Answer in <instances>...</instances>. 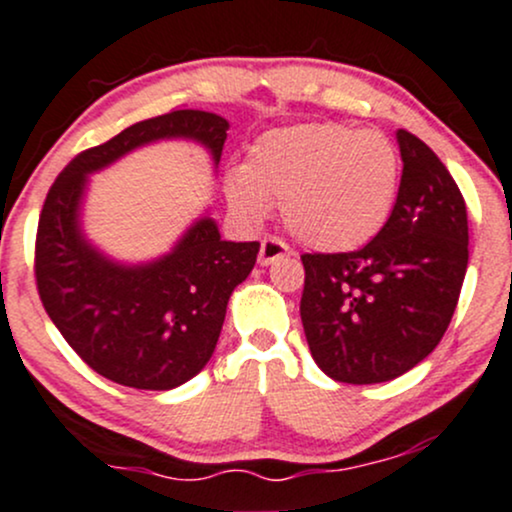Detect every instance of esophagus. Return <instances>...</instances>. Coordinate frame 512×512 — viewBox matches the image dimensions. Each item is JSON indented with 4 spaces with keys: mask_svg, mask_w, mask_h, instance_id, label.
<instances>
[{
    "mask_svg": "<svg viewBox=\"0 0 512 512\" xmlns=\"http://www.w3.org/2000/svg\"><path fill=\"white\" fill-rule=\"evenodd\" d=\"M286 255H289V247H286V243H282L279 238H265L260 245V257H257V260H260L262 267H269Z\"/></svg>",
    "mask_w": 512,
    "mask_h": 512,
    "instance_id": "1",
    "label": "esophagus"
}]
</instances>
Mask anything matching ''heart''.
I'll return each instance as SVG.
<instances>
[{"label":"heart","mask_w":512,"mask_h":512,"mask_svg":"<svg viewBox=\"0 0 512 512\" xmlns=\"http://www.w3.org/2000/svg\"><path fill=\"white\" fill-rule=\"evenodd\" d=\"M401 155L379 131L342 123H301L262 133L226 196L247 221H262L279 199L284 228L303 245L345 252L369 243L396 206Z\"/></svg>","instance_id":"1"}]
</instances>
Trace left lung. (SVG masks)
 I'll return each instance as SVG.
<instances>
[{"label":"left lung","instance_id":"left-lung-1","mask_svg":"<svg viewBox=\"0 0 512 512\" xmlns=\"http://www.w3.org/2000/svg\"><path fill=\"white\" fill-rule=\"evenodd\" d=\"M396 206L355 252L301 255V323L316 364L342 384H381L440 345L457 308L469 223L457 182L428 145L398 128Z\"/></svg>","mask_w":512,"mask_h":512}]
</instances>
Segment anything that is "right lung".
I'll use <instances>...</instances> for the list:
<instances>
[{
  "instance_id": "obj_1",
  "label": "right lung",
  "mask_w": 512,
  "mask_h": 512,
  "mask_svg": "<svg viewBox=\"0 0 512 512\" xmlns=\"http://www.w3.org/2000/svg\"><path fill=\"white\" fill-rule=\"evenodd\" d=\"M226 131L223 116L199 109L133 123L77 155L46 196L36 235L38 296L67 345L116 384L170 391L199 374L216 350L230 294L255 267L260 243L221 240L216 221L201 216L167 255L123 265L82 233L87 174L172 138L204 145L218 167Z\"/></svg>"
}]
</instances>
